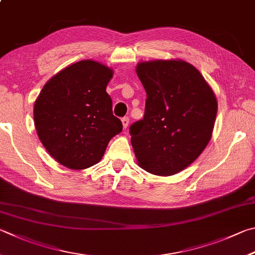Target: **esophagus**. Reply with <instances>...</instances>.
I'll use <instances>...</instances> for the list:
<instances>
[{"instance_id":"34e87169","label":"esophagus","mask_w":255,"mask_h":255,"mask_svg":"<svg viewBox=\"0 0 255 255\" xmlns=\"http://www.w3.org/2000/svg\"><path fill=\"white\" fill-rule=\"evenodd\" d=\"M122 123H123V127L124 129H127L129 126V118L128 117H124L122 119Z\"/></svg>"}]
</instances>
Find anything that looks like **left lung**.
Wrapping results in <instances>:
<instances>
[{
	"label": "left lung",
	"mask_w": 255,
	"mask_h": 255,
	"mask_svg": "<svg viewBox=\"0 0 255 255\" xmlns=\"http://www.w3.org/2000/svg\"><path fill=\"white\" fill-rule=\"evenodd\" d=\"M136 72L147 94L145 116L129 128L137 164L154 175L177 174L211 140L217 114L214 91L184 60L142 61Z\"/></svg>",
	"instance_id": "obj_1"
}]
</instances>
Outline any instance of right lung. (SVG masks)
Wrapping results in <instances>:
<instances>
[{"instance_id":"add662e5","label":"right lung","mask_w":255,"mask_h":255,"mask_svg":"<svg viewBox=\"0 0 255 255\" xmlns=\"http://www.w3.org/2000/svg\"><path fill=\"white\" fill-rule=\"evenodd\" d=\"M114 70L94 60L62 69L45 83L33 108L39 139L53 158L70 169L99 163L123 124L113 115L106 91Z\"/></svg>"}]
</instances>
